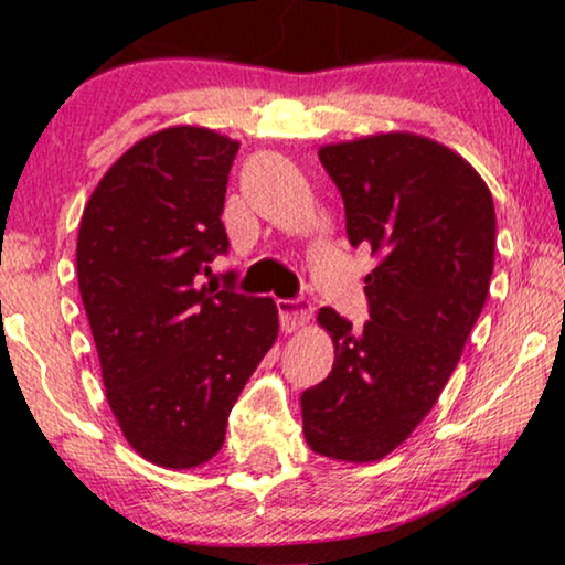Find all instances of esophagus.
<instances>
[{
  "label": "esophagus",
  "mask_w": 565,
  "mask_h": 565,
  "mask_svg": "<svg viewBox=\"0 0 565 565\" xmlns=\"http://www.w3.org/2000/svg\"><path fill=\"white\" fill-rule=\"evenodd\" d=\"M277 313H280V327L285 331H296L311 319L313 306L306 298H280L277 300Z\"/></svg>",
  "instance_id": "1"
}]
</instances>
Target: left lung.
<instances>
[{
  "mask_svg": "<svg viewBox=\"0 0 565 565\" xmlns=\"http://www.w3.org/2000/svg\"><path fill=\"white\" fill-rule=\"evenodd\" d=\"M319 159L342 192L347 238L377 267L365 327L319 311L337 360L300 396L303 435L327 458L373 462L412 435L458 367L489 296L497 213L476 169L429 138L367 136Z\"/></svg>",
  "mask_w": 565,
  "mask_h": 565,
  "instance_id": "obj_1",
  "label": "left lung"
}]
</instances>
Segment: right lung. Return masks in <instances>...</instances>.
Returning a JSON list of instances; mask_svg holds the SVG:
<instances>
[{"mask_svg":"<svg viewBox=\"0 0 565 565\" xmlns=\"http://www.w3.org/2000/svg\"><path fill=\"white\" fill-rule=\"evenodd\" d=\"M238 143L207 128L146 136L107 169L76 238V277L122 435L161 468H195L277 339L273 298L200 285L228 252L221 213Z\"/></svg>","mask_w":565,"mask_h":565,"instance_id":"right-lung-1","label":"right lung"}]
</instances>
